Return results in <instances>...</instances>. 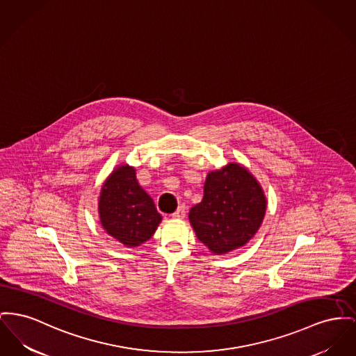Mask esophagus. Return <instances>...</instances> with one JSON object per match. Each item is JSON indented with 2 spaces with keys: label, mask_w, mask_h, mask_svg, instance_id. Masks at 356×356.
<instances>
[{
  "label": "esophagus",
  "mask_w": 356,
  "mask_h": 356,
  "mask_svg": "<svg viewBox=\"0 0 356 356\" xmlns=\"http://www.w3.org/2000/svg\"><path fill=\"white\" fill-rule=\"evenodd\" d=\"M186 215H187L186 206H180L176 212H173V213H172V218H173V219H184V218H186Z\"/></svg>",
  "instance_id": "1"
}]
</instances>
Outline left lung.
Returning <instances> with one entry per match:
<instances>
[{"instance_id": "1", "label": "left lung", "mask_w": 356, "mask_h": 356, "mask_svg": "<svg viewBox=\"0 0 356 356\" xmlns=\"http://www.w3.org/2000/svg\"><path fill=\"white\" fill-rule=\"evenodd\" d=\"M268 200L259 181L239 163L211 170L203 199L189 209V223L197 239L213 255L245 246L259 230Z\"/></svg>"}]
</instances>
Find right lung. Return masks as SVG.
<instances>
[{
	"mask_svg": "<svg viewBox=\"0 0 356 356\" xmlns=\"http://www.w3.org/2000/svg\"><path fill=\"white\" fill-rule=\"evenodd\" d=\"M104 230L126 248H137L152 238L163 220L152 197L138 184L136 168L121 164L107 176L98 197Z\"/></svg>",
	"mask_w": 356,
	"mask_h": 356,
	"instance_id": "right-lung-1",
	"label": "right lung"
}]
</instances>
